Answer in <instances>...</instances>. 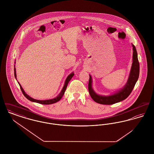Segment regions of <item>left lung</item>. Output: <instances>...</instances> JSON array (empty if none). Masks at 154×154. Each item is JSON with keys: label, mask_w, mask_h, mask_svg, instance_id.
Returning a JSON list of instances; mask_svg holds the SVG:
<instances>
[{"label": "left lung", "mask_w": 154, "mask_h": 154, "mask_svg": "<svg viewBox=\"0 0 154 154\" xmlns=\"http://www.w3.org/2000/svg\"><path fill=\"white\" fill-rule=\"evenodd\" d=\"M133 46V62L129 76L128 81L124 88L114 94L110 96H102L97 95L94 91L92 84V79L91 75H89V80L88 83V91L91 97L95 102L102 104H112L116 103L121 102L126 99L134 87V85L139 79L140 73L139 62L137 57V52L135 46L132 44Z\"/></svg>", "instance_id": "1"}]
</instances>
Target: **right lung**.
<instances>
[{"instance_id": "add662e5", "label": "right lung", "mask_w": 154, "mask_h": 154, "mask_svg": "<svg viewBox=\"0 0 154 154\" xmlns=\"http://www.w3.org/2000/svg\"><path fill=\"white\" fill-rule=\"evenodd\" d=\"M74 74L73 73L69 74L67 77L66 78V81H65V84H64V86L62 88L61 92H60V94H59L56 97L54 98V99H49V100H36V99H33L31 97H30L25 92L23 91V88H22L21 85H20V84L18 82L19 85H20V87L21 88V90L22 91V94L23 95L25 96V97L26 99H28L29 100L31 101V102H33L38 103H40V104H53V103H57V102L59 101L60 100V99L63 97V96L65 94V92L66 91V88H67V84L69 83V82L70 81V80L72 79V78L73 77V76L74 75ZM14 76L15 77V79H17V75H16V71H15V68L14 67Z\"/></svg>"}]
</instances>
